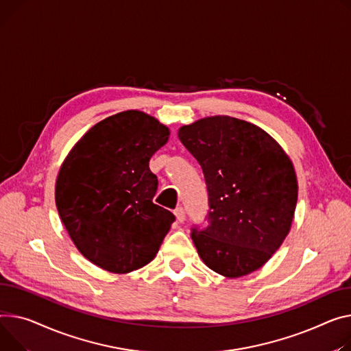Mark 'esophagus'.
I'll return each mask as SVG.
<instances>
[{"label":"esophagus","instance_id":"1","mask_svg":"<svg viewBox=\"0 0 351 351\" xmlns=\"http://www.w3.org/2000/svg\"><path fill=\"white\" fill-rule=\"evenodd\" d=\"M173 213H175L176 220H178L179 223H183V221H184V219H186V213H184V208H183V207H176Z\"/></svg>","mask_w":351,"mask_h":351}]
</instances>
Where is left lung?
I'll use <instances>...</instances> for the list:
<instances>
[{"instance_id":"8db88e82","label":"left lung","mask_w":351,"mask_h":351,"mask_svg":"<svg viewBox=\"0 0 351 351\" xmlns=\"http://www.w3.org/2000/svg\"><path fill=\"white\" fill-rule=\"evenodd\" d=\"M178 136L207 186V226L192 228L200 258L227 278L261 268L293 220L298 182L289 156L264 130L228 115L183 125Z\"/></svg>"}]
</instances>
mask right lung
<instances>
[{
	"label": "right lung",
	"instance_id": "obj_1",
	"mask_svg": "<svg viewBox=\"0 0 351 351\" xmlns=\"http://www.w3.org/2000/svg\"><path fill=\"white\" fill-rule=\"evenodd\" d=\"M168 138L167 125L128 110L91 127L63 160L56 207L90 263L128 274L155 258L175 216L152 202L158 179L149 159Z\"/></svg>",
	"mask_w": 351,
	"mask_h": 351
}]
</instances>
